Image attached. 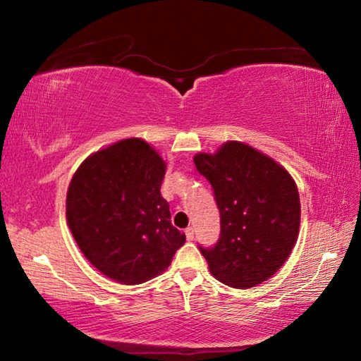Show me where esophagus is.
I'll list each match as a JSON object with an SVG mask.
<instances>
[{"label":"esophagus","mask_w":361,"mask_h":361,"mask_svg":"<svg viewBox=\"0 0 361 361\" xmlns=\"http://www.w3.org/2000/svg\"><path fill=\"white\" fill-rule=\"evenodd\" d=\"M185 233H186V239H188V240H194L195 229H194L192 226H188V228L185 229Z\"/></svg>","instance_id":"1"}]
</instances>
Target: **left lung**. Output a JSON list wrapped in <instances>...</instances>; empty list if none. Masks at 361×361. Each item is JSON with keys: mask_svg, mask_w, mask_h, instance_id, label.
<instances>
[{"mask_svg": "<svg viewBox=\"0 0 361 361\" xmlns=\"http://www.w3.org/2000/svg\"><path fill=\"white\" fill-rule=\"evenodd\" d=\"M194 163L212 186L220 212L216 245H198L214 278L234 288L271 278L298 237L301 203L295 181L242 142H226L216 155L198 153Z\"/></svg>", "mask_w": 361, "mask_h": 361, "instance_id": "left-lung-1", "label": "left lung"}]
</instances>
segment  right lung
<instances>
[{
  "label": "right lung",
  "instance_id": "add662e5",
  "mask_svg": "<svg viewBox=\"0 0 361 361\" xmlns=\"http://www.w3.org/2000/svg\"><path fill=\"white\" fill-rule=\"evenodd\" d=\"M166 164L147 142L124 140L96 152L74 173L66 219L83 255L121 283L163 273L186 235L159 194Z\"/></svg>",
  "mask_w": 361,
  "mask_h": 361
}]
</instances>
